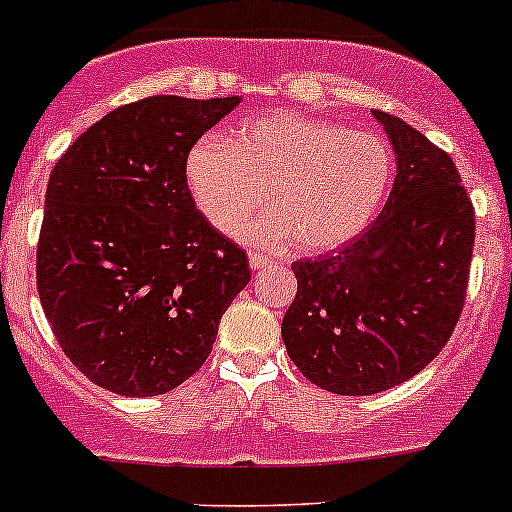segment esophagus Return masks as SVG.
Instances as JSON below:
<instances>
[{
  "instance_id": "1",
  "label": "esophagus",
  "mask_w": 512,
  "mask_h": 512,
  "mask_svg": "<svg viewBox=\"0 0 512 512\" xmlns=\"http://www.w3.org/2000/svg\"><path fill=\"white\" fill-rule=\"evenodd\" d=\"M250 265H252V270H262V267L270 265V260H267L265 255H257V252H252V255H250Z\"/></svg>"
}]
</instances>
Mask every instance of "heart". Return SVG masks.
Segmentation results:
<instances>
[{
  "label": "heart",
  "instance_id": "heart-1",
  "mask_svg": "<svg viewBox=\"0 0 512 512\" xmlns=\"http://www.w3.org/2000/svg\"><path fill=\"white\" fill-rule=\"evenodd\" d=\"M188 185L220 232H237L262 205L270 215L245 230L252 245L327 252L354 240L379 210L391 180L381 138L324 118L275 111L237 136H203L188 153Z\"/></svg>",
  "mask_w": 512,
  "mask_h": 512
}]
</instances>
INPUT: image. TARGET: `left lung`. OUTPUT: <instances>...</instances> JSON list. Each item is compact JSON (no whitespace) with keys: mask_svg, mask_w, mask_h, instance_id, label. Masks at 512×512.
Masks as SVG:
<instances>
[{"mask_svg":"<svg viewBox=\"0 0 512 512\" xmlns=\"http://www.w3.org/2000/svg\"><path fill=\"white\" fill-rule=\"evenodd\" d=\"M396 151L379 218L339 252L294 262L282 319L304 379L342 396L404 384L456 329L471 275L476 213L451 156L391 113L374 111Z\"/></svg>","mask_w":512,"mask_h":512,"instance_id":"1","label":"left lung"}]
</instances>
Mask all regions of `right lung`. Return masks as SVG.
Segmentation results:
<instances>
[{"instance_id":"obj_1","label":"right lung","mask_w":512,"mask_h":512,"mask_svg":"<svg viewBox=\"0 0 512 512\" xmlns=\"http://www.w3.org/2000/svg\"><path fill=\"white\" fill-rule=\"evenodd\" d=\"M237 103H126L51 170L36 289L59 347L101 389L138 399L190 379L250 282L245 250L195 210L185 175L190 148Z\"/></svg>"}]
</instances>
